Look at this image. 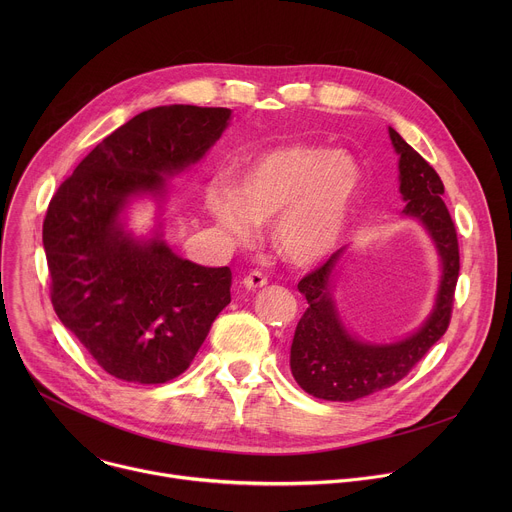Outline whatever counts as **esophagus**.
Instances as JSON below:
<instances>
[{
	"mask_svg": "<svg viewBox=\"0 0 512 512\" xmlns=\"http://www.w3.org/2000/svg\"><path fill=\"white\" fill-rule=\"evenodd\" d=\"M243 285H245L247 289H253V291H255V289L267 285V277H265L261 271H251L249 275H245Z\"/></svg>",
	"mask_w": 512,
	"mask_h": 512,
	"instance_id": "esophagus-1",
	"label": "esophagus"
}]
</instances>
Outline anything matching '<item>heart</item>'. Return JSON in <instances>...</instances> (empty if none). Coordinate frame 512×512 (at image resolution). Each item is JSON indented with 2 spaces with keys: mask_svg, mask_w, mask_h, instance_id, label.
Segmentation results:
<instances>
[{
  "mask_svg": "<svg viewBox=\"0 0 512 512\" xmlns=\"http://www.w3.org/2000/svg\"><path fill=\"white\" fill-rule=\"evenodd\" d=\"M360 186L352 156L291 141L265 150L235 172L233 188L210 182L204 210L231 239L247 243L257 223H275V243L298 265L320 261L338 243Z\"/></svg>",
  "mask_w": 512,
  "mask_h": 512,
  "instance_id": "heart-1",
  "label": "heart"
}]
</instances>
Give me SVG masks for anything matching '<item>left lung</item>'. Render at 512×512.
<instances>
[{"label":"left lung","instance_id":"1","mask_svg":"<svg viewBox=\"0 0 512 512\" xmlns=\"http://www.w3.org/2000/svg\"><path fill=\"white\" fill-rule=\"evenodd\" d=\"M389 135L399 154V190L407 202L403 212L423 223L442 259L440 291L431 316L417 332L393 344H371L346 332L332 300L330 279L344 249L304 275L298 289L308 300V310L291 342L289 367L298 385L318 399L356 401L393 387L446 334L452 320L460 249L450 210L442 200L444 182L393 127Z\"/></svg>","mask_w":512,"mask_h":512}]
</instances>
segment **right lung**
I'll return each mask as SVG.
<instances>
[{"label":"right lung","mask_w":512,"mask_h":512,"mask_svg":"<svg viewBox=\"0 0 512 512\" xmlns=\"http://www.w3.org/2000/svg\"><path fill=\"white\" fill-rule=\"evenodd\" d=\"M225 107L148 109L107 135L52 196L42 243L60 322L111 377L160 385L182 375L231 304L229 267L178 257L119 223L131 196H162L164 176L198 162L223 135Z\"/></svg>","instance_id":"obj_1"}]
</instances>
